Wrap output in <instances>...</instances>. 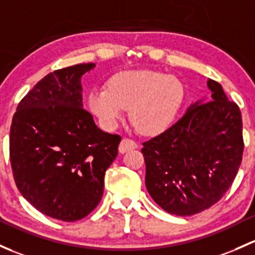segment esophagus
I'll use <instances>...</instances> for the list:
<instances>
[{
    "label": "esophagus",
    "mask_w": 255,
    "mask_h": 255,
    "mask_svg": "<svg viewBox=\"0 0 255 255\" xmlns=\"http://www.w3.org/2000/svg\"><path fill=\"white\" fill-rule=\"evenodd\" d=\"M135 148H136V143L134 140H132V139H128V138H123L120 143L119 151L121 152V154H125V152L128 151V150H132Z\"/></svg>",
    "instance_id": "1"
}]
</instances>
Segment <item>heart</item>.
<instances>
[{
	"mask_svg": "<svg viewBox=\"0 0 255 255\" xmlns=\"http://www.w3.org/2000/svg\"><path fill=\"white\" fill-rule=\"evenodd\" d=\"M183 87L173 76L148 69L123 71L112 77L109 90L93 89L89 107L104 127L115 128L129 110L130 121L141 134L163 132L175 119Z\"/></svg>",
	"mask_w": 255,
	"mask_h": 255,
	"instance_id": "obj_1",
	"label": "heart"
}]
</instances>
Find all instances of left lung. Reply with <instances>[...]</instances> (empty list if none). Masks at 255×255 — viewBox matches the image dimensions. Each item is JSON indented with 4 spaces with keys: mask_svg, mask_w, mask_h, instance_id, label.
<instances>
[{
    "mask_svg": "<svg viewBox=\"0 0 255 255\" xmlns=\"http://www.w3.org/2000/svg\"><path fill=\"white\" fill-rule=\"evenodd\" d=\"M200 99L167 130L143 144L145 186L165 211L189 216L210 208L231 187L243 155L242 115L221 85L208 79Z\"/></svg>",
    "mask_w": 255,
    "mask_h": 255,
    "instance_id": "1",
    "label": "left lung"
}]
</instances>
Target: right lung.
<instances>
[{"instance_id": "right-lung-1", "label": "right lung", "mask_w": 255, "mask_h": 255, "mask_svg": "<svg viewBox=\"0 0 255 255\" xmlns=\"http://www.w3.org/2000/svg\"><path fill=\"white\" fill-rule=\"evenodd\" d=\"M95 63L49 73L19 103L9 133V157L20 194L61 221L89 215L104 194L105 172L121 136L103 132L83 109L82 77Z\"/></svg>"}]
</instances>
